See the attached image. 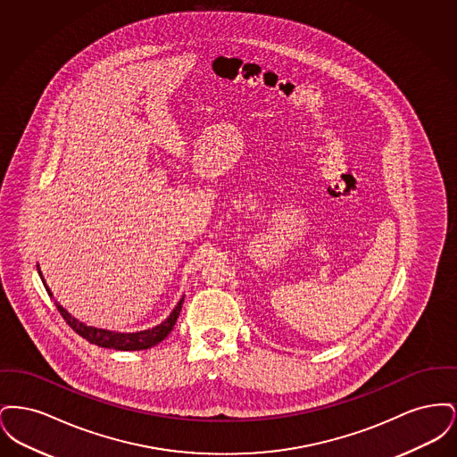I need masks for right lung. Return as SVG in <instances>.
Instances as JSON below:
<instances>
[{"label":"right lung","mask_w":457,"mask_h":457,"mask_svg":"<svg viewBox=\"0 0 457 457\" xmlns=\"http://www.w3.org/2000/svg\"><path fill=\"white\" fill-rule=\"evenodd\" d=\"M39 276L43 279L41 270H39ZM44 287L49 293V296H53L46 283H44ZM181 304H183V298L174 306L171 315L162 324L147 328V330H140V332H114V330H106V328H96V327L87 326V324L77 320L75 317H71L62 304L56 303V308L62 313V317L65 319L66 324L71 327L79 336L87 339L90 345H97L101 348L118 349V351H140V349H149L159 345L173 330L178 315L181 312Z\"/></svg>","instance_id":"add662e5"}]
</instances>
